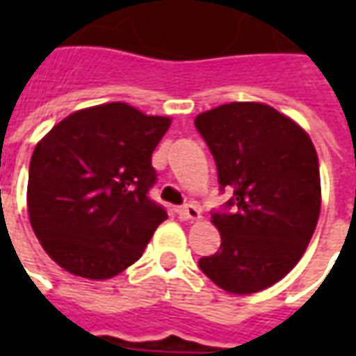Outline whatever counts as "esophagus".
<instances>
[{
  "label": "esophagus",
  "mask_w": 356,
  "mask_h": 356,
  "mask_svg": "<svg viewBox=\"0 0 356 356\" xmlns=\"http://www.w3.org/2000/svg\"><path fill=\"white\" fill-rule=\"evenodd\" d=\"M177 216L183 221H194V219H200V209L196 208L194 204H186V206L177 208Z\"/></svg>",
  "instance_id": "1"
}]
</instances>
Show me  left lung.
<instances>
[{
  "label": "left lung",
  "mask_w": 356,
  "mask_h": 356,
  "mask_svg": "<svg viewBox=\"0 0 356 356\" xmlns=\"http://www.w3.org/2000/svg\"><path fill=\"white\" fill-rule=\"evenodd\" d=\"M194 125L216 160L219 188L232 193L211 211L221 248L198 267L225 291L265 290L296 267L313 236L321 213L316 150L296 122L261 102L221 104Z\"/></svg>",
  "instance_id": "1"
}]
</instances>
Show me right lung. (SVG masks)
Returning <instances> with one entry per match:
<instances>
[{
	"instance_id": "obj_1",
	"label": "right lung",
	"mask_w": 356,
	"mask_h": 356,
	"mask_svg": "<svg viewBox=\"0 0 356 356\" xmlns=\"http://www.w3.org/2000/svg\"><path fill=\"white\" fill-rule=\"evenodd\" d=\"M170 124L108 102L74 112L35 145L28 216L53 261L104 280L139 259L168 219L148 191L158 179L152 152Z\"/></svg>"
}]
</instances>
